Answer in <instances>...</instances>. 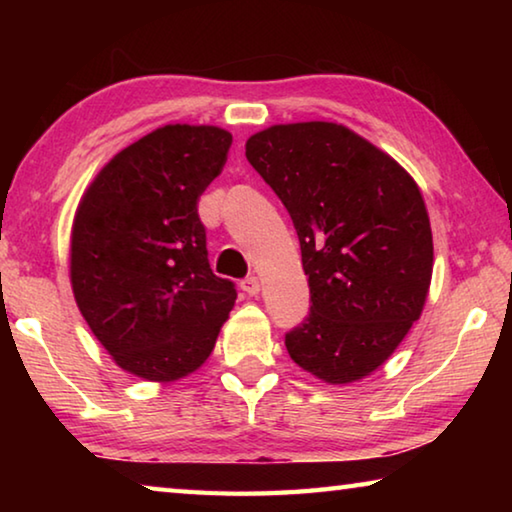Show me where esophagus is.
Segmentation results:
<instances>
[{
  "label": "esophagus",
  "mask_w": 512,
  "mask_h": 512,
  "mask_svg": "<svg viewBox=\"0 0 512 512\" xmlns=\"http://www.w3.org/2000/svg\"><path fill=\"white\" fill-rule=\"evenodd\" d=\"M241 289H244L248 296H257L259 289H262V284H259V280H257L255 275H250V277H246L244 282H241Z\"/></svg>",
  "instance_id": "esophagus-1"
}]
</instances>
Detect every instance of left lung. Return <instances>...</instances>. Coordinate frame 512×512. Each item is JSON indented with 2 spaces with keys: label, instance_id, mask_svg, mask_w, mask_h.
Here are the masks:
<instances>
[{
  "label": "left lung",
  "instance_id": "left-lung-1",
  "mask_svg": "<svg viewBox=\"0 0 512 512\" xmlns=\"http://www.w3.org/2000/svg\"><path fill=\"white\" fill-rule=\"evenodd\" d=\"M246 158L291 214L309 280L289 357L332 386L384 366L427 300L433 239L420 187L400 162L334 121L277 124Z\"/></svg>",
  "mask_w": 512,
  "mask_h": 512
}]
</instances>
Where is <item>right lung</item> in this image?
<instances>
[{
  "label": "right lung",
  "instance_id": "right-lung-1",
  "mask_svg": "<svg viewBox=\"0 0 512 512\" xmlns=\"http://www.w3.org/2000/svg\"><path fill=\"white\" fill-rule=\"evenodd\" d=\"M232 135L167 124L119 151L81 196L69 244L74 300L128 375L176 381L210 357L235 284L207 262L198 198Z\"/></svg>",
  "mask_w": 512,
  "mask_h": 512
}]
</instances>
